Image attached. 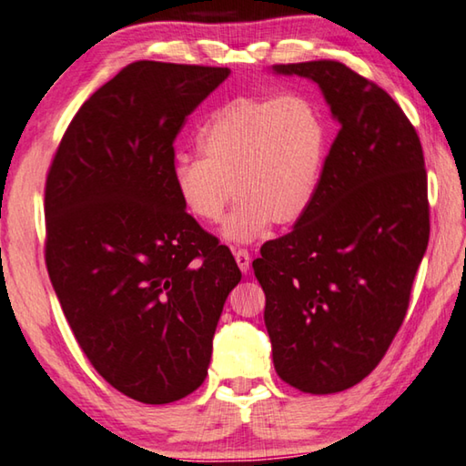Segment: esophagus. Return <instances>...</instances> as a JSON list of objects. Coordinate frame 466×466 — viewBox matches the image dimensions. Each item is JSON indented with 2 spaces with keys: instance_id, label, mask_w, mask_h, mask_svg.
<instances>
[{
  "instance_id": "1",
  "label": "esophagus",
  "mask_w": 466,
  "mask_h": 466,
  "mask_svg": "<svg viewBox=\"0 0 466 466\" xmlns=\"http://www.w3.org/2000/svg\"><path fill=\"white\" fill-rule=\"evenodd\" d=\"M234 258H236V265L240 267L242 273H248V270H250V252L247 248H234Z\"/></svg>"
}]
</instances>
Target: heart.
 Here are the masks:
<instances>
[{
    "instance_id": "heart-1",
    "label": "heart",
    "mask_w": 466,
    "mask_h": 466,
    "mask_svg": "<svg viewBox=\"0 0 466 466\" xmlns=\"http://www.w3.org/2000/svg\"><path fill=\"white\" fill-rule=\"evenodd\" d=\"M201 158L177 157L171 179L183 209L199 224H218L232 196L240 199L224 224V238L248 244L270 224L306 218L319 191L328 155V126L314 101L234 97L199 132Z\"/></svg>"
}]
</instances>
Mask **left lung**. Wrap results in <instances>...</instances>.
Wrapping results in <instances>:
<instances>
[{
	"mask_svg": "<svg viewBox=\"0 0 466 466\" xmlns=\"http://www.w3.org/2000/svg\"><path fill=\"white\" fill-rule=\"evenodd\" d=\"M275 71L316 81L340 122L314 206L252 262L277 375L328 395L373 373L403 324L430 238L424 150L395 99L346 65Z\"/></svg>",
	"mask_w": 466,
	"mask_h": 466,
	"instance_id": "1",
	"label": "left lung"
}]
</instances>
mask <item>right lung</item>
Returning <instances> with one entry per match:
<instances>
[{
  "mask_svg": "<svg viewBox=\"0 0 466 466\" xmlns=\"http://www.w3.org/2000/svg\"><path fill=\"white\" fill-rule=\"evenodd\" d=\"M230 69L137 61L65 130L45 185V260L81 350L130 400L204 383L232 252L183 209L171 168L187 116Z\"/></svg>",
  "mask_w": 466,
  "mask_h": 466,
  "instance_id": "1",
  "label": "right lung"
}]
</instances>
